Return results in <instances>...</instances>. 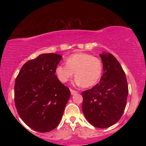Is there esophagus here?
<instances>
[{
    "instance_id": "esophagus-1",
    "label": "esophagus",
    "mask_w": 146,
    "mask_h": 146,
    "mask_svg": "<svg viewBox=\"0 0 146 146\" xmlns=\"http://www.w3.org/2000/svg\"><path fill=\"white\" fill-rule=\"evenodd\" d=\"M70 90H71V93L72 95H73L76 94V93H78V91H76V90H74L73 89H70Z\"/></svg>"
}]
</instances>
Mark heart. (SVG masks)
<instances>
[{
	"mask_svg": "<svg viewBox=\"0 0 146 146\" xmlns=\"http://www.w3.org/2000/svg\"><path fill=\"white\" fill-rule=\"evenodd\" d=\"M102 72V64L99 58L85 53H77L66 60V66L58 65L56 74L61 82H68L74 73L75 84L85 88L93 86L98 82Z\"/></svg>",
	"mask_w": 146,
	"mask_h": 146,
	"instance_id": "b5f03b06",
	"label": "heart"
}]
</instances>
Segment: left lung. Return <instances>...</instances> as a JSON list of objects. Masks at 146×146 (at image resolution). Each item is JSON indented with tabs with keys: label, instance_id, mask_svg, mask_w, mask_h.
<instances>
[{
	"label": "left lung",
	"instance_id": "8db88e82",
	"mask_svg": "<svg viewBox=\"0 0 146 146\" xmlns=\"http://www.w3.org/2000/svg\"><path fill=\"white\" fill-rule=\"evenodd\" d=\"M104 73L100 83L82 93L83 113L91 125L106 128L120 119L128 95L125 74L121 64L111 53L100 55Z\"/></svg>",
	"mask_w": 146,
	"mask_h": 146
}]
</instances>
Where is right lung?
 Masks as SVG:
<instances>
[{"label":"right lung","mask_w":146,"mask_h":146,"mask_svg":"<svg viewBox=\"0 0 146 146\" xmlns=\"http://www.w3.org/2000/svg\"><path fill=\"white\" fill-rule=\"evenodd\" d=\"M61 59L56 53L40 55L27 62L16 79V110L22 120L37 132H50L58 126L71 97L69 88L55 74Z\"/></svg>","instance_id":"right-lung-1"}]
</instances>
